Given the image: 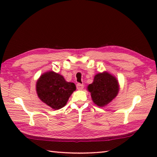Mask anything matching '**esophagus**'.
Listing matches in <instances>:
<instances>
[{
	"label": "esophagus",
	"instance_id": "34e87169",
	"mask_svg": "<svg viewBox=\"0 0 157 157\" xmlns=\"http://www.w3.org/2000/svg\"><path fill=\"white\" fill-rule=\"evenodd\" d=\"M76 86H77V89L79 90H83V88H84V85L81 84H78Z\"/></svg>",
	"mask_w": 157,
	"mask_h": 157
}]
</instances>
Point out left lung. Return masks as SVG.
<instances>
[{
	"mask_svg": "<svg viewBox=\"0 0 157 157\" xmlns=\"http://www.w3.org/2000/svg\"><path fill=\"white\" fill-rule=\"evenodd\" d=\"M90 92L93 102L103 107L111 102L118 94L119 82L115 77L108 71L96 74L94 81L87 87Z\"/></svg>",
	"mask_w": 157,
	"mask_h": 157,
	"instance_id": "1",
	"label": "left lung"
}]
</instances>
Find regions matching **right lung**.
I'll use <instances>...</instances> for the list:
<instances>
[{
	"mask_svg": "<svg viewBox=\"0 0 157 157\" xmlns=\"http://www.w3.org/2000/svg\"><path fill=\"white\" fill-rule=\"evenodd\" d=\"M38 98L55 110L63 108L76 90L74 83L66 82L63 76L53 71H46L36 82Z\"/></svg>",
	"mask_w": 157,
	"mask_h": 157,
	"instance_id": "add662e5",
	"label": "right lung"
}]
</instances>
